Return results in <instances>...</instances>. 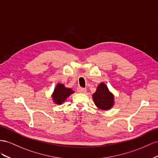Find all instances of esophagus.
I'll use <instances>...</instances> for the list:
<instances>
[{
    "mask_svg": "<svg viewBox=\"0 0 158 158\" xmlns=\"http://www.w3.org/2000/svg\"><path fill=\"white\" fill-rule=\"evenodd\" d=\"M77 92L81 93H85L87 92V89L84 88H78L77 89Z\"/></svg>",
    "mask_w": 158,
    "mask_h": 158,
    "instance_id": "obj_1",
    "label": "esophagus"
}]
</instances>
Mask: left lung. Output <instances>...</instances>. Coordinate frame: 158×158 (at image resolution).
I'll use <instances>...</instances> for the list:
<instances>
[{
	"label": "left lung",
	"instance_id": "8db88e82",
	"mask_svg": "<svg viewBox=\"0 0 158 158\" xmlns=\"http://www.w3.org/2000/svg\"><path fill=\"white\" fill-rule=\"evenodd\" d=\"M93 99L95 105L101 110H109L114 105L113 94L103 83L97 87L96 92L93 94Z\"/></svg>",
	"mask_w": 158,
	"mask_h": 158
}]
</instances>
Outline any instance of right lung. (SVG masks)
I'll list each match as a JSON object with an SVG mask.
<instances>
[{
    "label": "right lung",
    "mask_w": 158,
    "mask_h": 158,
    "mask_svg": "<svg viewBox=\"0 0 158 158\" xmlns=\"http://www.w3.org/2000/svg\"><path fill=\"white\" fill-rule=\"evenodd\" d=\"M73 93L74 91L71 89L66 88L64 85L58 83L52 94L53 100L56 104L61 105L65 101V99Z\"/></svg>",
    "instance_id": "obj_1"
}]
</instances>
